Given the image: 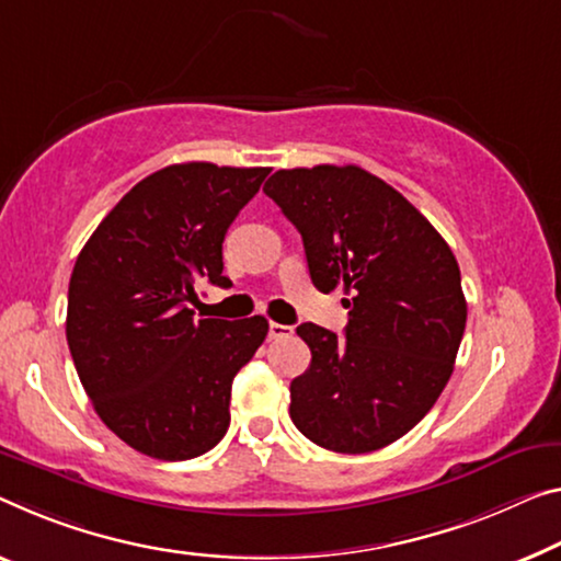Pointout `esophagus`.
<instances>
[{"label":"esophagus","instance_id":"esophagus-1","mask_svg":"<svg viewBox=\"0 0 561 561\" xmlns=\"http://www.w3.org/2000/svg\"><path fill=\"white\" fill-rule=\"evenodd\" d=\"M293 335V325H283V323H271L268 325V339L278 341V339H290Z\"/></svg>","mask_w":561,"mask_h":561}]
</instances>
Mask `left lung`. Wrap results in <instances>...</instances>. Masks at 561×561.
<instances>
[{
    "label": "left lung",
    "mask_w": 561,
    "mask_h": 561,
    "mask_svg": "<svg viewBox=\"0 0 561 561\" xmlns=\"http://www.w3.org/2000/svg\"><path fill=\"white\" fill-rule=\"evenodd\" d=\"M263 193L304 238L313 286L351 296L346 335L296 329L310 368L290 383L293 424L329 451L383 449L451 378L467 329L459 263L407 197L356 165L278 170Z\"/></svg>",
    "instance_id": "left-lung-1"
}]
</instances>
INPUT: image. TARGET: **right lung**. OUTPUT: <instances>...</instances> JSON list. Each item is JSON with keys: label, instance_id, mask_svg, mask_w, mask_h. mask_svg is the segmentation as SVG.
Returning <instances> with one entry per match:
<instances>
[{"label": "right lung", "instance_id": "1", "mask_svg": "<svg viewBox=\"0 0 561 561\" xmlns=\"http://www.w3.org/2000/svg\"><path fill=\"white\" fill-rule=\"evenodd\" d=\"M271 168L168 165L140 180L77 255L67 343L98 416L152 459L210 451L232 378L268 335L263 316L195 318V283L228 286L222 240Z\"/></svg>", "mask_w": 561, "mask_h": 561}]
</instances>
